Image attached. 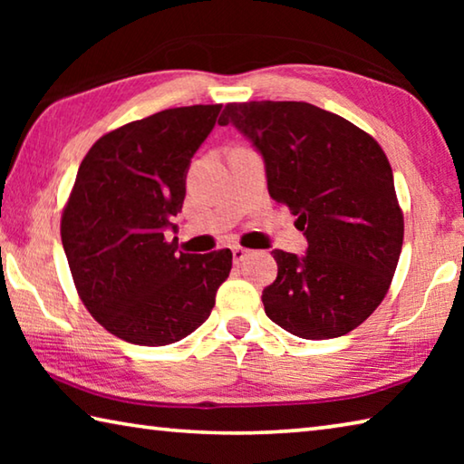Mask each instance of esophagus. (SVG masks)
<instances>
[{"instance_id":"esophagus-1","label":"esophagus","mask_w":464,"mask_h":464,"mask_svg":"<svg viewBox=\"0 0 464 464\" xmlns=\"http://www.w3.org/2000/svg\"><path fill=\"white\" fill-rule=\"evenodd\" d=\"M231 251H233V262H235V264H239V262L243 260V257L247 256V249L241 247V246H233Z\"/></svg>"}]
</instances>
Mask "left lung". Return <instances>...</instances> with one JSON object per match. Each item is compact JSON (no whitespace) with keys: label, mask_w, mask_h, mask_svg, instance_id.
<instances>
[{"label":"left lung","mask_w":464,"mask_h":464,"mask_svg":"<svg viewBox=\"0 0 464 464\" xmlns=\"http://www.w3.org/2000/svg\"><path fill=\"white\" fill-rule=\"evenodd\" d=\"M218 124H233L260 151L270 196L309 243L301 257L272 251L278 276L262 293L266 315L303 340L356 329L382 303L403 246L381 145L307 102H233Z\"/></svg>","instance_id":"left-lung-1"}]
</instances>
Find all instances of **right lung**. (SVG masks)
Returning a JSON list of instances; mask_svg holds the SVG:
<instances>
[{"instance_id":"add662e5","label":"right lung","mask_w":464,"mask_h":464,"mask_svg":"<svg viewBox=\"0 0 464 464\" xmlns=\"http://www.w3.org/2000/svg\"><path fill=\"white\" fill-rule=\"evenodd\" d=\"M221 104L169 108L92 145L63 208L61 241L85 309L121 340L168 345L208 319L231 272V249L178 251L190 160Z\"/></svg>"}]
</instances>
